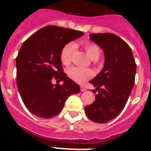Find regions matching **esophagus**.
I'll return each instance as SVG.
<instances>
[{
    "instance_id": "34e87169",
    "label": "esophagus",
    "mask_w": 151,
    "mask_h": 151,
    "mask_svg": "<svg viewBox=\"0 0 151 151\" xmlns=\"http://www.w3.org/2000/svg\"><path fill=\"white\" fill-rule=\"evenodd\" d=\"M86 91V89H85V88H84V87H81V91L82 92H84V91Z\"/></svg>"
}]
</instances>
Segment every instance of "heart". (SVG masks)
Instances as JSON below:
<instances>
[{
    "label": "heart",
    "mask_w": 151,
    "mask_h": 151,
    "mask_svg": "<svg viewBox=\"0 0 151 151\" xmlns=\"http://www.w3.org/2000/svg\"><path fill=\"white\" fill-rule=\"evenodd\" d=\"M83 45L85 51L91 60H97L99 58L101 50L97 45L91 42H85ZM75 49L76 45L73 43H69L63 47L60 54V60L63 63L67 65L70 63ZM67 74L72 80L78 84L85 83L93 76V73L91 70L78 66H73L69 68L67 70Z\"/></svg>",
    "instance_id": "obj_1"
}]
</instances>
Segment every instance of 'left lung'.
Wrapping results in <instances>:
<instances>
[{"mask_svg":"<svg viewBox=\"0 0 151 151\" xmlns=\"http://www.w3.org/2000/svg\"><path fill=\"white\" fill-rule=\"evenodd\" d=\"M89 35L101 47L105 60L102 70L89 82L98 94L92 104L85 106V112L93 122L106 123L116 118L125 107L134 86L136 63L130 47L116 35Z\"/></svg>","mask_w":151,"mask_h":151,"instance_id":"1","label":"left lung"}]
</instances>
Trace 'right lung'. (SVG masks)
<instances>
[{
	"label": "right lung",
	"instance_id": "right-lung-1",
	"mask_svg": "<svg viewBox=\"0 0 151 151\" xmlns=\"http://www.w3.org/2000/svg\"><path fill=\"white\" fill-rule=\"evenodd\" d=\"M83 35L80 31L47 26L22 44L16 59L17 83L30 113L44 119L56 116L68 97L79 93V85L63 72L60 54L65 45ZM54 77L63 85L52 83Z\"/></svg>",
	"mask_w": 151,
	"mask_h": 151
}]
</instances>
